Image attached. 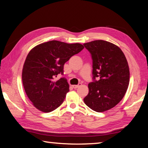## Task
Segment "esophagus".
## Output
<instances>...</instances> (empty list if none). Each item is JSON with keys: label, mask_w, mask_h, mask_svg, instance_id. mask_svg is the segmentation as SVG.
<instances>
[{"label": "esophagus", "mask_w": 148, "mask_h": 148, "mask_svg": "<svg viewBox=\"0 0 148 148\" xmlns=\"http://www.w3.org/2000/svg\"><path fill=\"white\" fill-rule=\"evenodd\" d=\"M81 85H82V83H79L78 85H72V87H73L74 88H78L79 86H81Z\"/></svg>", "instance_id": "esophagus-1"}]
</instances>
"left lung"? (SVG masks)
Masks as SVG:
<instances>
[{
  "instance_id": "obj_1",
  "label": "left lung",
  "mask_w": 148,
  "mask_h": 148,
  "mask_svg": "<svg viewBox=\"0 0 148 148\" xmlns=\"http://www.w3.org/2000/svg\"><path fill=\"white\" fill-rule=\"evenodd\" d=\"M92 59L93 82L88 85L85 103L96 112L111 109L122 100L130 83V69L120 48L111 42L96 40L83 44ZM96 77L100 79L96 80Z\"/></svg>"
}]
</instances>
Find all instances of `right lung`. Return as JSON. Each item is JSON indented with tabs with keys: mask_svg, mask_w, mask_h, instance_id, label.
<instances>
[{
	"mask_svg": "<svg viewBox=\"0 0 148 148\" xmlns=\"http://www.w3.org/2000/svg\"><path fill=\"white\" fill-rule=\"evenodd\" d=\"M83 48L79 43L53 40L29 51L23 65L22 79L26 95L36 109L50 112L62 104L69 85L65 77L57 81L55 77L59 74L63 75L65 63Z\"/></svg>",
	"mask_w": 148,
	"mask_h": 148,
	"instance_id": "obj_1",
	"label": "right lung"
}]
</instances>
